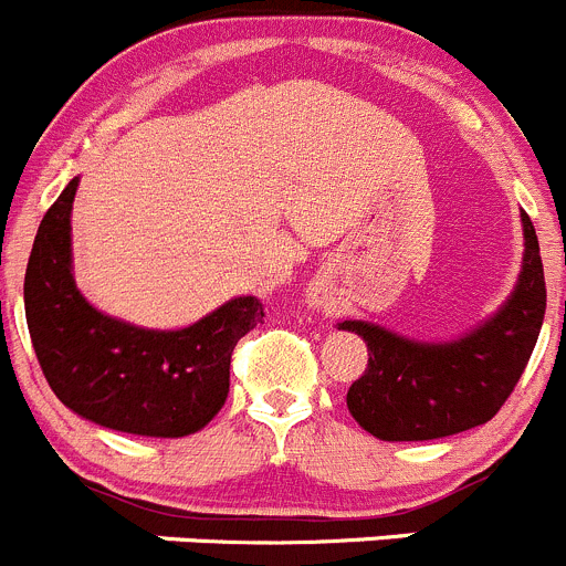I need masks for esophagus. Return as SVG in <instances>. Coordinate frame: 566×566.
<instances>
[{
    "label": "esophagus",
    "instance_id": "obj_1",
    "mask_svg": "<svg viewBox=\"0 0 566 566\" xmlns=\"http://www.w3.org/2000/svg\"><path fill=\"white\" fill-rule=\"evenodd\" d=\"M308 305H314V308H319V305H322L319 294H311V297H308Z\"/></svg>",
    "mask_w": 566,
    "mask_h": 566
}]
</instances>
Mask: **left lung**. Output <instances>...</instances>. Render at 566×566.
<instances>
[{
	"label": "left lung",
	"instance_id": "1",
	"mask_svg": "<svg viewBox=\"0 0 566 566\" xmlns=\"http://www.w3.org/2000/svg\"><path fill=\"white\" fill-rule=\"evenodd\" d=\"M522 269L514 292L489 319L453 342H419L375 322L344 319L369 364L347 391L360 428L384 441H428L478 428L500 411L525 373L545 319V269L534 222L522 211Z\"/></svg>",
	"mask_w": 566,
	"mask_h": 566
}]
</instances>
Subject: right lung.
<instances>
[{"mask_svg": "<svg viewBox=\"0 0 566 566\" xmlns=\"http://www.w3.org/2000/svg\"><path fill=\"white\" fill-rule=\"evenodd\" d=\"M77 177L46 211L24 274L38 364L77 417L133 436L180 439L206 428L230 391V355L263 322L258 297H235L180 331H149L96 311L72 272Z\"/></svg>", "mask_w": 566, "mask_h": 566, "instance_id": "obj_1", "label": "right lung"}]
</instances>
